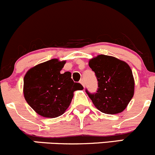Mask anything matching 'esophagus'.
<instances>
[{
	"mask_svg": "<svg viewBox=\"0 0 155 155\" xmlns=\"http://www.w3.org/2000/svg\"><path fill=\"white\" fill-rule=\"evenodd\" d=\"M80 82V84H81V85H82V86H83V87H85V82H84V80H83V79H81V80H80V82Z\"/></svg>",
	"mask_w": 155,
	"mask_h": 155,
	"instance_id": "esophagus-1",
	"label": "esophagus"
}]
</instances>
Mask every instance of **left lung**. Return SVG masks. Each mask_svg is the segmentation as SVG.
Instances as JSON below:
<instances>
[{"instance_id":"left-lung-1","label":"left lung","mask_w":155,"mask_h":155,"mask_svg":"<svg viewBox=\"0 0 155 155\" xmlns=\"http://www.w3.org/2000/svg\"><path fill=\"white\" fill-rule=\"evenodd\" d=\"M98 82L97 92L88 97L97 110L107 114L123 112L133 98L135 81L133 72L125 61L100 54L88 62Z\"/></svg>"}]
</instances>
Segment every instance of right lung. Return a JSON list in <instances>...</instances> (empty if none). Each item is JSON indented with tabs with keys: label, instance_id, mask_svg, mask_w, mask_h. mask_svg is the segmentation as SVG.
Instances as JSON below:
<instances>
[{
	"label": "right lung",
	"instance_id": "1",
	"mask_svg": "<svg viewBox=\"0 0 155 155\" xmlns=\"http://www.w3.org/2000/svg\"><path fill=\"white\" fill-rule=\"evenodd\" d=\"M65 64V61L51 59L31 67L24 76V97L41 117L62 115L71 103L73 92L83 89L80 83L73 82L70 72L61 73Z\"/></svg>",
	"mask_w": 155,
	"mask_h": 155
}]
</instances>
